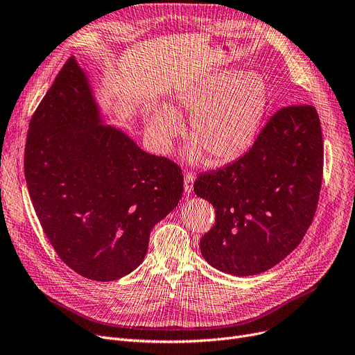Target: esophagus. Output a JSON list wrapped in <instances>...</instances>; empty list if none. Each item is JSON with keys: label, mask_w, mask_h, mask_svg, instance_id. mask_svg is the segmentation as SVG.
Here are the masks:
<instances>
[{"label": "esophagus", "mask_w": 355, "mask_h": 355, "mask_svg": "<svg viewBox=\"0 0 355 355\" xmlns=\"http://www.w3.org/2000/svg\"><path fill=\"white\" fill-rule=\"evenodd\" d=\"M193 184H194V174L193 173L184 174V190L190 193L193 190Z\"/></svg>", "instance_id": "1"}]
</instances>
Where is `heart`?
<instances>
[{
	"instance_id": "heart-1",
	"label": "heart",
	"mask_w": 355,
	"mask_h": 355,
	"mask_svg": "<svg viewBox=\"0 0 355 355\" xmlns=\"http://www.w3.org/2000/svg\"><path fill=\"white\" fill-rule=\"evenodd\" d=\"M267 101V84L259 73L220 71L177 91L171 109L158 107L146 125L157 145L168 149L182 129L178 114H190L189 158L198 162L207 155L211 164H223L250 149Z\"/></svg>"
}]
</instances>
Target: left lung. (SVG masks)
I'll list each match as a JSON object with an SVG mask.
<instances>
[{
  "instance_id": "8db88e82",
  "label": "left lung",
  "mask_w": 355,
  "mask_h": 355,
  "mask_svg": "<svg viewBox=\"0 0 355 355\" xmlns=\"http://www.w3.org/2000/svg\"><path fill=\"white\" fill-rule=\"evenodd\" d=\"M323 139L312 104L277 110L238 161L197 175L194 193L214 207L200 239L207 263L232 275L264 272L302 242L316 213Z\"/></svg>"
}]
</instances>
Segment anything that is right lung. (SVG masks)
<instances>
[{"instance_id":"add662e5","label":"right lung","mask_w":355,"mask_h":355,"mask_svg":"<svg viewBox=\"0 0 355 355\" xmlns=\"http://www.w3.org/2000/svg\"><path fill=\"white\" fill-rule=\"evenodd\" d=\"M24 175L59 258L96 282L117 280L142 263L152 227L178 205L184 189L178 164L100 125L73 56L30 120Z\"/></svg>"}]
</instances>
